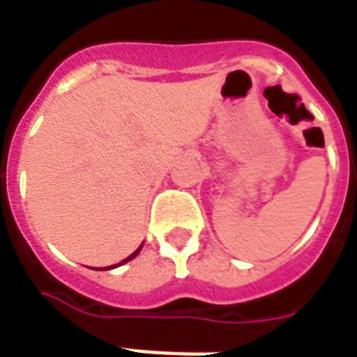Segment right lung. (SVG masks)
I'll return each mask as SVG.
<instances>
[{
  "label": "right lung",
  "mask_w": 357,
  "mask_h": 357,
  "mask_svg": "<svg viewBox=\"0 0 357 357\" xmlns=\"http://www.w3.org/2000/svg\"><path fill=\"white\" fill-rule=\"evenodd\" d=\"M140 248H142V246H139V248H137V250H135V252H133V254H131V255H129V257H126V259H123V261H120V263H119V265H123V263H128V261H131V259H133V257H137V254H139V252H140ZM119 265H113V266H107V268H114V266H119Z\"/></svg>",
  "instance_id": "1"
}]
</instances>
